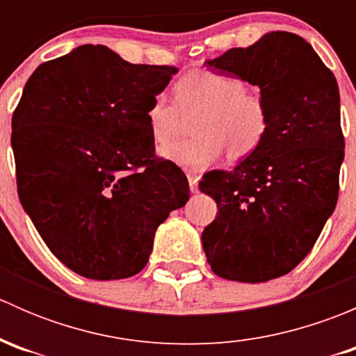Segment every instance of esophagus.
Here are the masks:
<instances>
[{
	"label": "esophagus",
	"mask_w": 356,
	"mask_h": 356,
	"mask_svg": "<svg viewBox=\"0 0 356 356\" xmlns=\"http://www.w3.org/2000/svg\"><path fill=\"white\" fill-rule=\"evenodd\" d=\"M188 181H189V189H191V193H198V175L188 174Z\"/></svg>",
	"instance_id": "1"
}]
</instances>
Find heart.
<instances>
[{
  "label": "heart",
  "mask_w": 356,
  "mask_h": 356,
  "mask_svg": "<svg viewBox=\"0 0 356 356\" xmlns=\"http://www.w3.org/2000/svg\"><path fill=\"white\" fill-rule=\"evenodd\" d=\"M174 92L175 103L160 92L146 108L149 136L156 145H163L158 155L165 160L203 170L215 163L222 152L229 161H239L253 155L264 143L268 131L267 105L260 96L246 91L241 79L198 68L182 75ZM184 116L195 118L192 122L195 136L168 143L180 130Z\"/></svg>",
  "instance_id": "1"
}]
</instances>
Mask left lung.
<instances>
[{
	"label": "left lung",
	"instance_id": "1",
	"mask_svg": "<svg viewBox=\"0 0 356 356\" xmlns=\"http://www.w3.org/2000/svg\"><path fill=\"white\" fill-rule=\"evenodd\" d=\"M204 65L260 88L268 131L232 172H208L200 189L218 213L201 234L211 270L265 282L293 270L331 217L344 158L336 77L303 38L268 32Z\"/></svg>",
	"mask_w": 356,
	"mask_h": 356
}]
</instances>
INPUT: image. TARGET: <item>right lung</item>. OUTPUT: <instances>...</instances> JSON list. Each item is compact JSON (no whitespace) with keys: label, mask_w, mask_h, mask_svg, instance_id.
<instances>
[{"label":"right lung","mask_w":356,"mask_h":356,"mask_svg":"<svg viewBox=\"0 0 356 356\" xmlns=\"http://www.w3.org/2000/svg\"><path fill=\"white\" fill-rule=\"evenodd\" d=\"M177 74L84 44L29 77L12 118L25 213L65 267L96 281L136 275L158 225L189 200L181 168L155 156L146 108Z\"/></svg>","instance_id":"obj_1"}]
</instances>
